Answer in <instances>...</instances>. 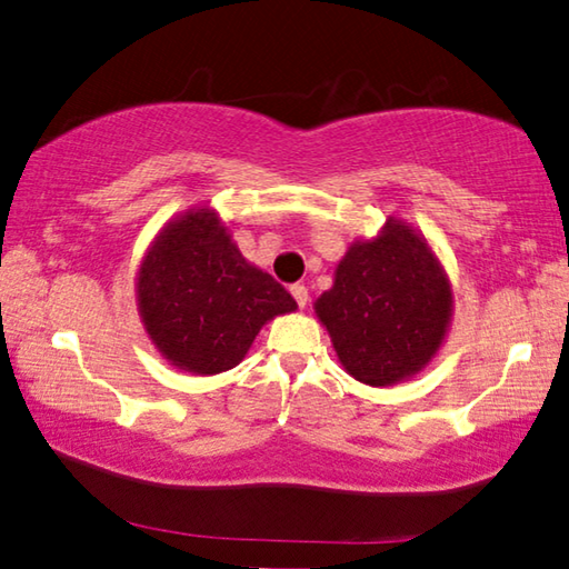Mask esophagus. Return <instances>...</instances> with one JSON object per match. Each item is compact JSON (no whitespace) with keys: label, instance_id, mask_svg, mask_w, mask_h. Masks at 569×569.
Returning <instances> with one entry per match:
<instances>
[{"label":"esophagus","instance_id":"esophagus-1","mask_svg":"<svg viewBox=\"0 0 569 569\" xmlns=\"http://www.w3.org/2000/svg\"><path fill=\"white\" fill-rule=\"evenodd\" d=\"M290 292H292V297H295L297 307H300V310H305L307 302H310V292H307V287H305V284H292Z\"/></svg>","mask_w":569,"mask_h":569}]
</instances>
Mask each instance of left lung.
Listing matches in <instances>:
<instances>
[{
  "instance_id": "obj_1",
  "label": "left lung",
  "mask_w": 569,
  "mask_h": 569,
  "mask_svg": "<svg viewBox=\"0 0 569 569\" xmlns=\"http://www.w3.org/2000/svg\"><path fill=\"white\" fill-rule=\"evenodd\" d=\"M452 282L422 232L390 217L355 239L335 282L315 300L345 372L370 387L410 380L442 350L452 325Z\"/></svg>"
}]
</instances>
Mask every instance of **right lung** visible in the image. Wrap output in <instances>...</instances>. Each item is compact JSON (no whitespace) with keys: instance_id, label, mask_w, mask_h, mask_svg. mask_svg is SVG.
I'll return each mask as SVG.
<instances>
[{"instance_id":"right-lung-1","label":"right lung","mask_w":569,"mask_h":569,"mask_svg":"<svg viewBox=\"0 0 569 569\" xmlns=\"http://www.w3.org/2000/svg\"><path fill=\"white\" fill-rule=\"evenodd\" d=\"M139 320L177 370L237 367L259 330L297 302L272 274L247 262L214 207L199 204L159 229L134 277Z\"/></svg>"}]
</instances>
